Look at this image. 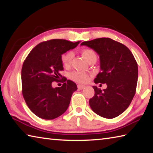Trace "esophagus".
Wrapping results in <instances>:
<instances>
[{"label": "esophagus", "mask_w": 153, "mask_h": 153, "mask_svg": "<svg viewBox=\"0 0 153 153\" xmlns=\"http://www.w3.org/2000/svg\"><path fill=\"white\" fill-rule=\"evenodd\" d=\"M85 87H86V86H85L84 85H81V84L77 85V88H78L79 90H83Z\"/></svg>", "instance_id": "34e87169"}]
</instances>
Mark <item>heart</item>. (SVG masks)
<instances>
[{"mask_svg": "<svg viewBox=\"0 0 153 153\" xmlns=\"http://www.w3.org/2000/svg\"><path fill=\"white\" fill-rule=\"evenodd\" d=\"M82 54L87 61H88L90 59L96 56V54L92 50H90V49H84L82 51ZM73 56L74 54L71 51H68L66 53L62 55L61 60L64 67H68L70 66ZM70 77L74 81L78 83H86L88 81L90 78L89 75L86 73V72L79 71H75L72 72L70 75Z\"/></svg>", "mask_w": 153, "mask_h": 153, "instance_id": "obj_1", "label": "heart"}]
</instances>
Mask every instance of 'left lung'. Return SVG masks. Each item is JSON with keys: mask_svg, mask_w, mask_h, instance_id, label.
Returning <instances> with one entry per match:
<instances>
[{"mask_svg": "<svg viewBox=\"0 0 153 153\" xmlns=\"http://www.w3.org/2000/svg\"><path fill=\"white\" fill-rule=\"evenodd\" d=\"M99 55L100 71L95 84H107L102 90L92 86L94 96L89 100L92 110L102 117L112 119L123 113L135 95L138 77V64L129 49L109 38L83 42Z\"/></svg>", "mask_w": 153, "mask_h": 153, "instance_id": "left-lung-1", "label": "left lung"}]
</instances>
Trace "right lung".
Returning a JSON list of instances; mask_svg holds the SVG:
<instances>
[{"mask_svg":"<svg viewBox=\"0 0 153 153\" xmlns=\"http://www.w3.org/2000/svg\"><path fill=\"white\" fill-rule=\"evenodd\" d=\"M79 43L62 39L45 41L36 46L24 61L22 69L23 97L30 111L38 117L53 120L68 108L77 88L59 73L63 70L61 57ZM53 81L64 84L54 89Z\"/></svg>","mask_w":153,"mask_h":153,"instance_id":"add662e5","label":"right lung"}]
</instances>
